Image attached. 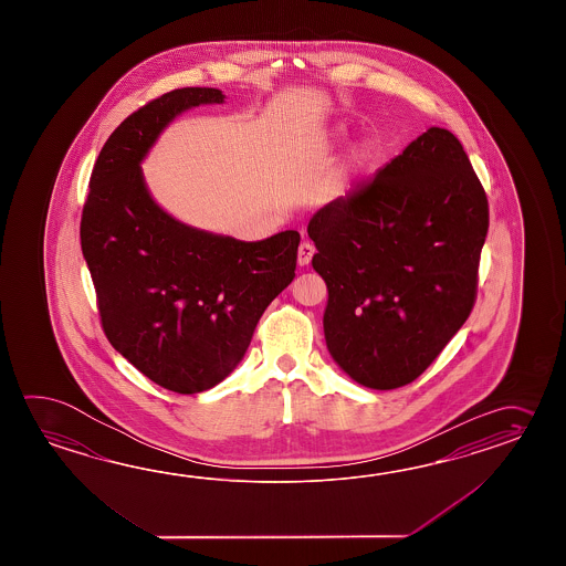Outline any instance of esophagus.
<instances>
[{
	"mask_svg": "<svg viewBox=\"0 0 566 566\" xmlns=\"http://www.w3.org/2000/svg\"><path fill=\"white\" fill-rule=\"evenodd\" d=\"M313 253H315V247H313L312 242H301L300 251H297V263H300V266L310 265Z\"/></svg>",
	"mask_w": 566,
	"mask_h": 566,
	"instance_id": "obj_1",
	"label": "esophagus"
}]
</instances>
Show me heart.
Wrapping results in <instances>:
<instances>
[{
  "mask_svg": "<svg viewBox=\"0 0 566 566\" xmlns=\"http://www.w3.org/2000/svg\"><path fill=\"white\" fill-rule=\"evenodd\" d=\"M346 139H348V133L344 132L342 127L332 129L317 145V151L324 154V151H329V149H336ZM374 157H376V149H374V145L370 142L358 144L349 151L344 168H342L339 176L334 181V192H336V196H348L354 190V186L368 174V169L373 168Z\"/></svg>",
  "mask_w": 566,
  "mask_h": 566,
  "instance_id": "b5f03b06",
  "label": "heart"
}]
</instances>
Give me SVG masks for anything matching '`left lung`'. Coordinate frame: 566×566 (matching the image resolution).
<instances>
[{
  "instance_id": "1",
  "label": "left lung",
  "mask_w": 566,
  "mask_h": 566,
  "mask_svg": "<svg viewBox=\"0 0 566 566\" xmlns=\"http://www.w3.org/2000/svg\"><path fill=\"white\" fill-rule=\"evenodd\" d=\"M488 227L470 157L441 127L313 214L325 344L354 382L392 390L431 366L470 317Z\"/></svg>"
}]
</instances>
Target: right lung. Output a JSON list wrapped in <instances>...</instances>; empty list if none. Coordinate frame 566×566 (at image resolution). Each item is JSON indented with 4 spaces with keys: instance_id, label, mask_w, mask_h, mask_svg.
Listing matches in <instances>:
<instances>
[{
    "instance_id": "add662e5",
    "label": "right lung",
    "mask_w": 566,
    "mask_h": 566,
    "mask_svg": "<svg viewBox=\"0 0 566 566\" xmlns=\"http://www.w3.org/2000/svg\"><path fill=\"white\" fill-rule=\"evenodd\" d=\"M224 98L218 88L186 86L123 120L98 154L81 220L111 346L180 395L205 392L241 364L297 265V230L244 242L196 229L168 214L145 184L142 161L169 123Z\"/></svg>"
}]
</instances>
